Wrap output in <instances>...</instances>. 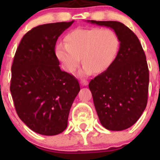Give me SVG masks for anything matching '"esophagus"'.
<instances>
[{
	"instance_id": "esophagus-1",
	"label": "esophagus",
	"mask_w": 160,
	"mask_h": 160,
	"mask_svg": "<svg viewBox=\"0 0 160 160\" xmlns=\"http://www.w3.org/2000/svg\"><path fill=\"white\" fill-rule=\"evenodd\" d=\"M80 84H81L82 86H83V87H86V86H87V85H88V81H87V80H86V79H81V81H80Z\"/></svg>"
}]
</instances>
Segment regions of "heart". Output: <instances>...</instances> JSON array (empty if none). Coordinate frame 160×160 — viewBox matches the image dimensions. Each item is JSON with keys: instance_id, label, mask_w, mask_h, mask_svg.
<instances>
[{"instance_id": "1", "label": "heart", "mask_w": 160, "mask_h": 160, "mask_svg": "<svg viewBox=\"0 0 160 160\" xmlns=\"http://www.w3.org/2000/svg\"><path fill=\"white\" fill-rule=\"evenodd\" d=\"M65 42L55 46V54L68 73H73L83 64L79 75H89L93 72L102 73L108 69L118 56L120 38L114 29L79 28L65 37Z\"/></svg>"}]
</instances>
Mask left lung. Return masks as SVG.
I'll return each mask as SVG.
<instances>
[{
	"label": "left lung",
	"instance_id": "8db88e82",
	"mask_svg": "<svg viewBox=\"0 0 160 160\" xmlns=\"http://www.w3.org/2000/svg\"><path fill=\"white\" fill-rule=\"evenodd\" d=\"M87 22L114 29L119 36L118 56L110 67L92 79L89 88L102 127L110 131L131 128L148 103L149 70L146 55L136 35L114 21Z\"/></svg>",
	"mask_w": 160,
	"mask_h": 160
}]
</instances>
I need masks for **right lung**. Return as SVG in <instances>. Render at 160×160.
Here are the masks:
<instances>
[{"label":"right lung","instance_id":"add662e5","mask_svg":"<svg viewBox=\"0 0 160 160\" xmlns=\"http://www.w3.org/2000/svg\"><path fill=\"white\" fill-rule=\"evenodd\" d=\"M73 22L32 28L14 56L10 91L15 109L22 122L40 135H58L66 130L80 90L77 79L60 69L54 49L58 37Z\"/></svg>","mask_w":160,"mask_h":160}]
</instances>
